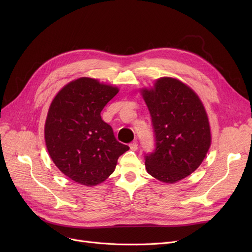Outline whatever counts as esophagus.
<instances>
[{
	"label": "esophagus",
	"instance_id": "34e87169",
	"mask_svg": "<svg viewBox=\"0 0 252 252\" xmlns=\"http://www.w3.org/2000/svg\"><path fill=\"white\" fill-rule=\"evenodd\" d=\"M129 148L133 150V151H136L137 149H138V142L137 141H134V142H131L130 144H129Z\"/></svg>",
	"mask_w": 252,
	"mask_h": 252
}]
</instances>
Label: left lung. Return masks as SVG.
Masks as SVG:
<instances>
[{
    "mask_svg": "<svg viewBox=\"0 0 252 252\" xmlns=\"http://www.w3.org/2000/svg\"><path fill=\"white\" fill-rule=\"evenodd\" d=\"M155 136V149L145 155L148 174L173 184L191 175L201 164L211 136L204 106L196 93L173 77L157 79L143 89Z\"/></svg>",
    "mask_w": 252,
    "mask_h": 252,
    "instance_id": "8db88e82",
    "label": "left lung"
}]
</instances>
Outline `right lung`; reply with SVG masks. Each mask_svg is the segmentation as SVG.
Instances as JSON below:
<instances>
[{
	"label": "right lung",
	"instance_id": "add662e5",
	"mask_svg": "<svg viewBox=\"0 0 252 252\" xmlns=\"http://www.w3.org/2000/svg\"><path fill=\"white\" fill-rule=\"evenodd\" d=\"M116 87L81 77L66 85L52 101L45 140L53 162L73 182L96 186L115 169L118 157L129 149L119 143L101 111Z\"/></svg>",
	"mask_w": 252,
	"mask_h": 252
}]
</instances>
